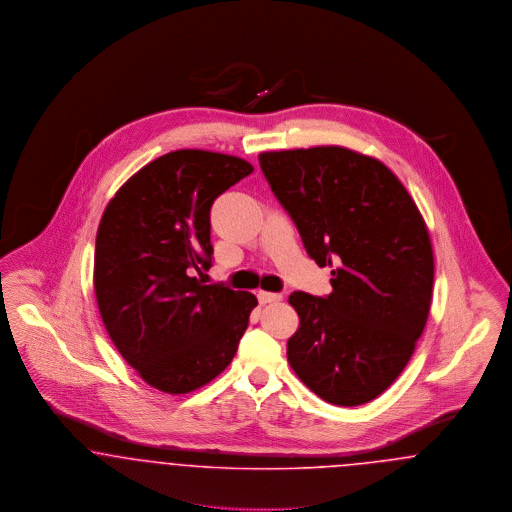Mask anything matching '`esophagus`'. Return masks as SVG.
<instances>
[{
    "instance_id": "34e87169",
    "label": "esophagus",
    "mask_w": 512,
    "mask_h": 512,
    "mask_svg": "<svg viewBox=\"0 0 512 512\" xmlns=\"http://www.w3.org/2000/svg\"><path fill=\"white\" fill-rule=\"evenodd\" d=\"M257 297H259V301L263 303V305H267V303H276V301H280L282 299V293H272V292H261L257 293Z\"/></svg>"
}]
</instances>
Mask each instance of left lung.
<instances>
[{"label": "left lung", "instance_id": "1", "mask_svg": "<svg viewBox=\"0 0 512 512\" xmlns=\"http://www.w3.org/2000/svg\"><path fill=\"white\" fill-rule=\"evenodd\" d=\"M307 253L332 270V293L293 292L299 328L288 363L320 399L357 407L390 388L426 326L434 251L401 180L376 157L343 146L259 153Z\"/></svg>", "mask_w": 512, "mask_h": 512}]
</instances>
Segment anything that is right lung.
Returning <instances> with one entry per match:
<instances>
[{
    "label": "right lung",
    "instance_id": "right-lung-1",
    "mask_svg": "<svg viewBox=\"0 0 512 512\" xmlns=\"http://www.w3.org/2000/svg\"><path fill=\"white\" fill-rule=\"evenodd\" d=\"M253 172L242 157L176 149L132 174L96 236L99 315L122 359L155 390H199L230 365L257 297L203 284L213 201Z\"/></svg>",
    "mask_w": 512,
    "mask_h": 512
}]
</instances>
